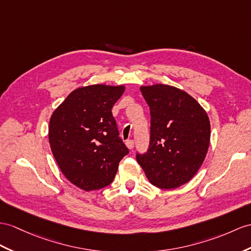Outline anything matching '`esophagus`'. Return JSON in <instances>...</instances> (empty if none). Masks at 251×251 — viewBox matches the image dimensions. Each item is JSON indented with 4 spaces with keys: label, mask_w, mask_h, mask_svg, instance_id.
Here are the masks:
<instances>
[{
    "label": "esophagus",
    "mask_w": 251,
    "mask_h": 251,
    "mask_svg": "<svg viewBox=\"0 0 251 251\" xmlns=\"http://www.w3.org/2000/svg\"><path fill=\"white\" fill-rule=\"evenodd\" d=\"M126 146L127 147V149H130V150H132L133 148H134V142L133 140H126Z\"/></svg>",
    "instance_id": "obj_1"
}]
</instances>
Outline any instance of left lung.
Wrapping results in <instances>:
<instances>
[{
    "label": "left lung",
    "instance_id": "obj_1",
    "mask_svg": "<svg viewBox=\"0 0 251 251\" xmlns=\"http://www.w3.org/2000/svg\"><path fill=\"white\" fill-rule=\"evenodd\" d=\"M150 107V146L137 154L151 184L173 189L188 181L202 165L210 145L211 126L204 108L186 91L154 84L140 86Z\"/></svg>",
    "mask_w": 251,
    "mask_h": 251
}]
</instances>
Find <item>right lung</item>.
Wrapping results in <instances>:
<instances>
[{"instance_id": "1", "label": "right lung", "mask_w": 251, "mask_h": 251, "mask_svg": "<svg viewBox=\"0 0 251 251\" xmlns=\"http://www.w3.org/2000/svg\"><path fill=\"white\" fill-rule=\"evenodd\" d=\"M124 85L78 87L53 112L49 143L60 172L83 191L111 184L119 162L129 153L119 137L112 108Z\"/></svg>"}]
</instances>
